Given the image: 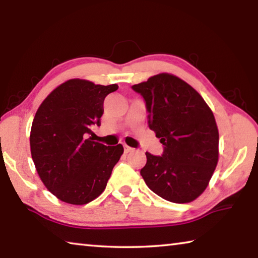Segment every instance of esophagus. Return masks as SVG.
<instances>
[{
  "mask_svg": "<svg viewBox=\"0 0 258 258\" xmlns=\"http://www.w3.org/2000/svg\"><path fill=\"white\" fill-rule=\"evenodd\" d=\"M124 150L125 153H131V151H133V148H131L127 145H124Z\"/></svg>",
  "mask_w": 258,
  "mask_h": 258,
  "instance_id": "34e87169",
  "label": "esophagus"
}]
</instances>
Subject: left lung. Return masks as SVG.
<instances>
[{
	"label": "left lung",
	"instance_id": "8db88e82",
	"mask_svg": "<svg viewBox=\"0 0 258 258\" xmlns=\"http://www.w3.org/2000/svg\"><path fill=\"white\" fill-rule=\"evenodd\" d=\"M132 88L145 99L149 128L164 146L162 156L146 153L142 178L166 201H194L209 185L218 163L214 113L190 85L170 73L153 76Z\"/></svg>",
	"mask_w": 258,
	"mask_h": 258
}]
</instances>
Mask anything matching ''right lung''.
I'll return each mask as SVG.
<instances>
[{
	"label": "right lung",
	"mask_w": 258,
	"mask_h": 258,
	"mask_svg": "<svg viewBox=\"0 0 258 258\" xmlns=\"http://www.w3.org/2000/svg\"><path fill=\"white\" fill-rule=\"evenodd\" d=\"M118 85L70 79L43 100L32 122L30 145L38 174L60 201L83 206L107 187L124 148L92 141L93 125H101L103 102Z\"/></svg>",
	"instance_id": "obj_1"
}]
</instances>
